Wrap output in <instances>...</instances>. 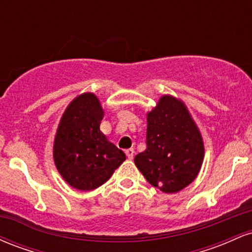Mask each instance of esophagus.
<instances>
[{"label":"esophagus","mask_w":252,"mask_h":252,"mask_svg":"<svg viewBox=\"0 0 252 252\" xmlns=\"http://www.w3.org/2000/svg\"><path fill=\"white\" fill-rule=\"evenodd\" d=\"M134 153H135V150L132 148L126 150V156H128L129 160H132V158H134Z\"/></svg>","instance_id":"34e87169"}]
</instances>
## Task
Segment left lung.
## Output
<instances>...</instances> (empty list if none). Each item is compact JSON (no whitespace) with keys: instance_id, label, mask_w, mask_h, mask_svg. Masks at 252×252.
<instances>
[{"instance_id":"1","label":"left lung","mask_w":252,"mask_h":252,"mask_svg":"<svg viewBox=\"0 0 252 252\" xmlns=\"http://www.w3.org/2000/svg\"><path fill=\"white\" fill-rule=\"evenodd\" d=\"M205 156L202 136L179 98L163 94L147 114V149L135 156L147 181L163 193H176L194 181Z\"/></svg>"}]
</instances>
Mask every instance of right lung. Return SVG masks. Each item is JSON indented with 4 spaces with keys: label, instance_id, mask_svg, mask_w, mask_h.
Instances as JSON below:
<instances>
[{
    "label": "right lung",
    "instance_id": "obj_1",
    "mask_svg": "<svg viewBox=\"0 0 252 252\" xmlns=\"http://www.w3.org/2000/svg\"><path fill=\"white\" fill-rule=\"evenodd\" d=\"M103 117L98 97L84 92L68 104L60 118L53 160L63 180L76 189L102 186L126 161V154L100 131Z\"/></svg>",
    "mask_w": 252,
    "mask_h": 252
}]
</instances>
